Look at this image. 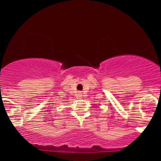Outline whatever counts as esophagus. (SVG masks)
Instances as JSON below:
<instances>
[{
	"mask_svg": "<svg viewBox=\"0 0 161 161\" xmlns=\"http://www.w3.org/2000/svg\"><path fill=\"white\" fill-rule=\"evenodd\" d=\"M78 95H79V96H78L79 97H82V95H81V93H79V94H78Z\"/></svg>",
	"mask_w": 161,
	"mask_h": 161,
	"instance_id": "1",
	"label": "esophagus"
}]
</instances>
